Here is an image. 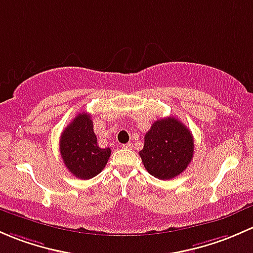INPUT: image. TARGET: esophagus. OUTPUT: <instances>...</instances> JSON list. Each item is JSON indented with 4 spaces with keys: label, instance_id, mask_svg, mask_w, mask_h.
<instances>
[{
    "label": "esophagus",
    "instance_id": "obj_1",
    "mask_svg": "<svg viewBox=\"0 0 253 253\" xmlns=\"http://www.w3.org/2000/svg\"><path fill=\"white\" fill-rule=\"evenodd\" d=\"M122 147H123V148H127V150H130V148H132V144H131V142H127V144L122 145Z\"/></svg>",
    "mask_w": 253,
    "mask_h": 253
}]
</instances>
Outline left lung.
Wrapping results in <instances>:
<instances>
[{"instance_id": "obj_1", "label": "left lung", "mask_w": 253, "mask_h": 253, "mask_svg": "<svg viewBox=\"0 0 253 253\" xmlns=\"http://www.w3.org/2000/svg\"><path fill=\"white\" fill-rule=\"evenodd\" d=\"M194 137L174 117L158 119L145 135L140 157L155 178L168 180L183 173L194 157Z\"/></svg>"}]
</instances>
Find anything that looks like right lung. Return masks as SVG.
I'll return each mask as SVG.
<instances>
[{"instance_id":"right-lung-1","label":"right lung","mask_w":253,"mask_h":253,"mask_svg":"<svg viewBox=\"0 0 253 253\" xmlns=\"http://www.w3.org/2000/svg\"><path fill=\"white\" fill-rule=\"evenodd\" d=\"M59 152L70 173L79 179H91L107 165L111 148H101L88 113H79L63 130Z\"/></svg>"}]
</instances>
